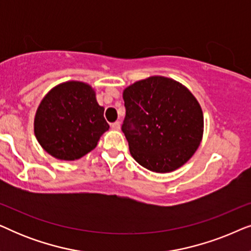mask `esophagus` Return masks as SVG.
<instances>
[{"instance_id": "esophagus-1", "label": "esophagus", "mask_w": 251, "mask_h": 251, "mask_svg": "<svg viewBox=\"0 0 251 251\" xmlns=\"http://www.w3.org/2000/svg\"><path fill=\"white\" fill-rule=\"evenodd\" d=\"M111 128L114 129V130H120V128H121V123H120L119 121H116L114 123H112L111 125Z\"/></svg>"}]
</instances>
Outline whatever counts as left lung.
<instances>
[{
	"label": "left lung",
	"mask_w": 251,
	"mask_h": 251,
	"mask_svg": "<svg viewBox=\"0 0 251 251\" xmlns=\"http://www.w3.org/2000/svg\"><path fill=\"white\" fill-rule=\"evenodd\" d=\"M123 100L122 131L140 166L170 173L191 159L203 135V113L186 87L173 78L151 76L126 88Z\"/></svg>",
	"instance_id": "left-lung-1"
}]
</instances>
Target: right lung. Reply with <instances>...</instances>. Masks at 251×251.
<instances>
[{
  "label": "right lung",
  "instance_id": "1",
  "mask_svg": "<svg viewBox=\"0 0 251 251\" xmlns=\"http://www.w3.org/2000/svg\"><path fill=\"white\" fill-rule=\"evenodd\" d=\"M109 128L104 107L90 85L78 81L58 84L37 108L34 132L43 150L53 157L74 161L91 152Z\"/></svg>",
  "mask_w": 251,
  "mask_h": 251
}]
</instances>
